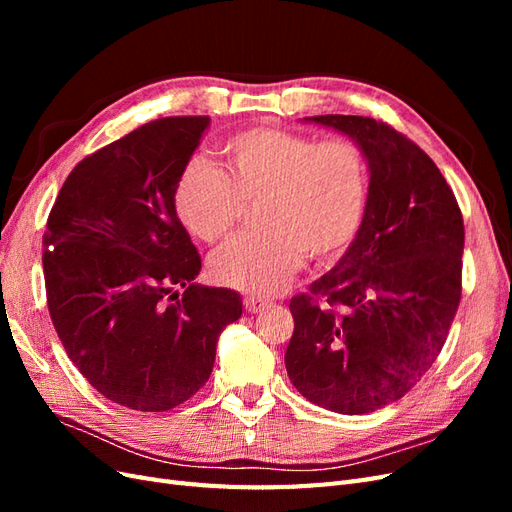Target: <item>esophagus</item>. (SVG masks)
I'll use <instances>...</instances> for the list:
<instances>
[{"instance_id":"esophagus-1","label":"esophagus","mask_w":512,"mask_h":512,"mask_svg":"<svg viewBox=\"0 0 512 512\" xmlns=\"http://www.w3.org/2000/svg\"><path fill=\"white\" fill-rule=\"evenodd\" d=\"M243 307H245L247 314H260L262 309L269 307V301L262 299V297H245Z\"/></svg>"}]
</instances>
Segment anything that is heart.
Listing matches in <instances>:
<instances>
[{"label": "heart", "instance_id": "obj_1", "mask_svg": "<svg viewBox=\"0 0 512 512\" xmlns=\"http://www.w3.org/2000/svg\"><path fill=\"white\" fill-rule=\"evenodd\" d=\"M228 173L196 158L175 185V209L205 243L224 239L247 211L258 209L260 232H243L209 260L215 284L252 294L282 290L305 260L342 258L363 228L371 175L365 151L350 138L280 128H250L222 145Z\"/></svg>", "mask_w": 512, "mask_h": 512}]
</instances>
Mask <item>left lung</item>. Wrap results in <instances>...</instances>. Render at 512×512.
<instances>
[{
	"mask_svg": "<svg viewBox=\"0 0 512 512\" xmlns=\"http://www.w3.org/2000/svg\"><path fill=\"white\" fill-rule=\"evenodd\" d=\"M307 119L359 143L371 192L350 250L290 301L286 371L312 404L367 414L404 397L438 359L461 299L466 232L451 185L408 136L371 117Z\"/></svg>",
	"mask_w": 512,
	"mask_h": 512,
	"instance_id": "1",
	"label": "left lung"
}]
</instances>
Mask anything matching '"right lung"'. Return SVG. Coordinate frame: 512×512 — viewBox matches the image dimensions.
I'll return each instance as SVG.
<instances>
[{"label":"right lung","instance_id":"right-lung-1","mask_svg":"<svg viewBox=\"0 0 512 512\" xmlns=\"http://www.w3.org/2000/svg\"><path fill=\"white\" fill-rule=\"evenodd\" d=\"M207 126V115L162 117L91 153L46 220L55 331L87 382L130 410L164 412L205 386L220 333L243 312L235 290L194 284L200 256L175 209Z\"/></svg>","mask_w":512,"mask_h":512}]
</instances>
